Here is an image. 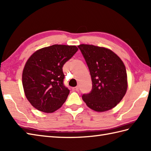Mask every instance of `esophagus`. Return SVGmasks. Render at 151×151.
<instances>
[{
    "instance_id": "34e87169",
    "label": "esophagus",
    "mask_w": 151,
    "mask_h": 151,
    "mask_svg": "<svg viewBox=\"0 0 151 151\" xmlns=\"http://www.w3.org/2000/svg\"><path fill=\"white\" fill-rule=\"evenodd\" d=\"M72 89H73V91H79V88L78 87V86H77V87H74V88H72Z\"/></svg>"
}]
</instances>
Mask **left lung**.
<instances>
[{
  "label": "left lung",
  "instance_id": "8db88e82",
  "mask_svg": "<svg viewBox=\"0 0 151 151\" xmlns=\"http://www.w3.org/2000/svg\"><path fill=\"white\" fill-rule=\"evenodd\" d=\"M78 47L88 66L93 86L89 93L82 95L83 101L96 111L114 108L127 90V74L123 62L107 48L87 44Z\"/></svg>",
  "mask_w": 151,
  "mask_h": 151
}]
</instances>
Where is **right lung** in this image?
<instances>
[{
    "label": "right lung",
    "instance_id": "obj_1",
    "mask_svg": "<svg viewBox=\"0 0 151 151\" xmlns=\"http://www.w3.org/2000/svg\"><path fill=\"white\" fill-rule=\"evenodd\" d=\"M78 50L75 45H53L36 50L28 59L22 82L32 106L45 113H52L62 107L70 91L63 84L62 67Z\"/></svg>",
    "mask_w": 151,
    "mask_h": 151
}]
</instances>
